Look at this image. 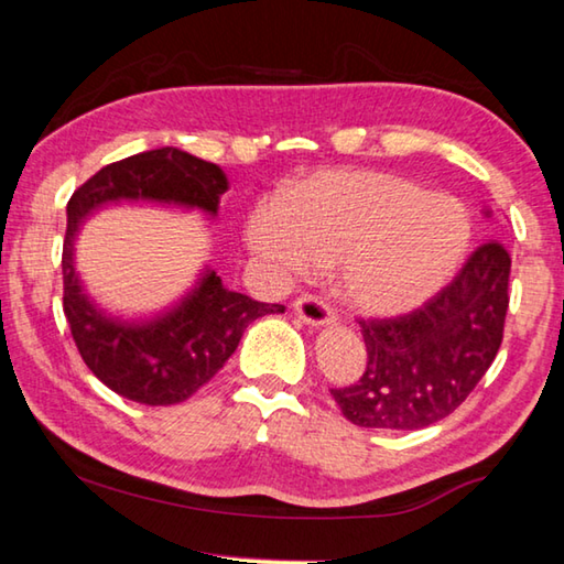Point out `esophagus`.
Listing matches in <instances>:
<instances>
[{"instance_id": "esophagus-1", "label": "esophagus", "mask_w": 564, "mask_h": 564, "mask_svg": "<svg viewBox=\"0 0 564 564\" xmlns=\"http://www.w3.org/2000/svg\"><path fill=\"white\" fill-rule=\"evenodd\" d=\"M291 308L295 316L303 323H311V326H326V323L336 321V313H333L330 305L313 293L299 295V299L291 303Z\"/></svg>"}]
</instances>
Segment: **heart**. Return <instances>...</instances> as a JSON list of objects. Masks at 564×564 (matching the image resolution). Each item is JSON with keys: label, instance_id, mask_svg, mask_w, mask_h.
Returning a JSON list of instances; mask_svg holds the SVG:
<instances>
[{"label": "heart", "instance_id": "obj_1", "mask_svg": "<svg viewBox=\"0 0 564 564\" xmlns=\"http://www.w3.org/2000/svg\"><path fill=\"white\" fill-rule=\"evenodd\" d=\"M470 236L457 198L386 171H321L248 216L256 253L293 275L338 263L343 299L373 316L431 301L460 269Z\"/></svg>", "mask_w": 564, "mask_h": 564}]
</instances>
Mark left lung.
Returning a JSON list of instances; mask_svg holds the SVG:
<instances>
[{
  "mask_svg": "<svg viewBox=\"0 0 564 564\" xmlns=\"http://www.w3.org/2000/svg\"><path fill=\"white\" fill-rule=\"evenodd\" d=\"M510 265L490 238L420 308L358 318L368 360L356 386L330 388L340 413L360 427L420 431L460 408L500 350Z\"/></svg>",
  "mask_w": 564,
  "mask_h": 564,
  "instance_id": "1",
  "label": "left lung"
}]
</instances>
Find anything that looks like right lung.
Segmentation results:
<instances>
[{
	"mask_svg": "<svg viewBox=\"0 0 564 564\" xmlns=\"http://www.w3.org/2000/svg\"><path fill=\"white\" fill-rule=\"evenodd\" d=\"M226 188L216 164L166 147L104 166L72 194L62 251L64 316L82 360L121 398L144 405L184 403L234 356L248 323L285 308L226 291L221 279L208 273L166 316L151 323L113 321L82 291L72 261L76 228L91 208L117 198L174 202L216 214Z\"/></svg>",
	"mask_w": 564,
	"mask_h": 564,
	"instance_id": "1",
	"label": "right lung"
}]
</instances>
